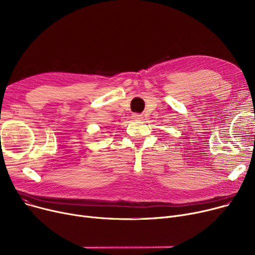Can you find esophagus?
<instances>
[{"label":"esophagus","instance_id":"1","mask_svg":"<svg viewBox=\"0 0 255 255\" xmlns=\"http://www.w3.org/2000/svg\"><path fill=\"white\" fill-rule=\"evenodd\" d=\"M132 119H134V120H136V121L141 120V119H142V115H141V114H133V115H132Z\"/></svg>","mask_w":255,"mask_h":255}]
</instances>
